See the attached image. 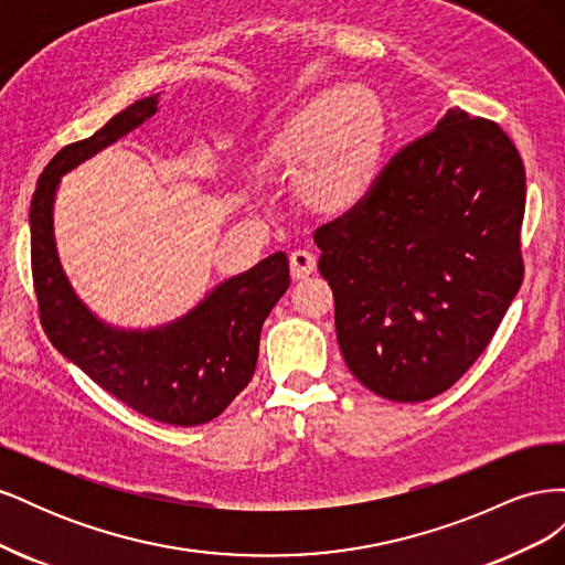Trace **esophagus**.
Listing matches in <instances>:
<instances>
[{"label":"esophagus","instance_id":"34e87169","mask_svg":"<svg viewBox=\"0 0 565 565\" xmlns=\"http://www.w3.org/2000/svg\"><path fill=\"white\" fill-rule=\"evenodd\" d=\"M289 270H292L295 280H303L309 278L311 273L316 270V256L306 249H297L289 254Z\"/></svg>","mask_w":565,"mask_h":565}]
</instances>
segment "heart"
Segmentation results:
<instances>
[{
    "mask_svg": "<svg viewBox=\"0 0 565 565\" xmlns=\"http://www.w3.org/2000/svg\"><path fill=\"white\" fill-rule=\"evenodd\" d=\"M386 113L365 87L322 89L289 115L262 152L273 174L295 169L292 191L306 210L339 216L353 210L380 172Z\"/></svg>",
    "mask_w": 565,
    "mask_h": 565,
    "instance_id": "1",
    "label": "heart"
}]
</instances>
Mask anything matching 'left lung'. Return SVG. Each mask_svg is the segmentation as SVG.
Listing matches in <instances>:
<instances>
[{
  "label": "left lung",
  "instance_id": "8db88e82",
  "mask_svg": "<svg viewBox=\"0 0 565 565\" xmlns=\"http://www.w3.org/2000/svg\"><path fill=\"white\" fill-rule=\"evenodd\" d=\"M525 169L498 122L450 108L316 231L355 380L422 403L486 351L523 282Z\"/></svg>",
  "mask_w": 565,
  "mask_h": 565
}]
</instances>
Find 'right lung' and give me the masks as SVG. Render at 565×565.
I'll return each instance as SVG.
<instances>
[{"mask_svg":"<svg viewBox=\"0 0 565 565\" xmlns=\"http://www.w3.org/2000/svg\"><path fill=\"white\" fill-rule=\"evenodd\" d=\"M158 113V94L136 100L94 136L61 148L30 204L32 282L42 328L67 361L136 413L172 426L218 417L254 374L262 324L287 292L285 252L214 287L193 311L156 330H117L73 292L54 243V198L61 177Z\"/></svg>","mask_w":565,"mask_h":565,"instance_id":"right-lung-1","label":"right lung"}]
</instances>
